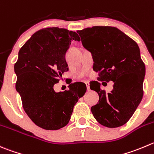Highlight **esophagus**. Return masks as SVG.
<instances>
[{
  "instance_id": "34e87169",
  "label": "esophagus",
  "mask_w": 154,
  "mask_h": 154,
  "mask_svg": "<svg viewBox=\"0 0 154 154\" xmlns=\"http://www.w3.org/2000/svg\"><path fill=\"white\" fill-rule=\"evenodd\" d=\"M86 88H87V90H90V86H89V83H88V82H86Z\"/></svg>"
}]
</instances>
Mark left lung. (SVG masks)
Wrapping results in <instances>:
<instances>
[{"label": "left lung", "mask_w": 154, "mask_h": 154, "mask_svg": "<svg viewBox=\"0 0 154 154\" xmlns=\"http://www.w3.org/2000/svg\"><path fill=\"white\" fill-rule=\"evenodd\" d=\"M83 46L92 53L93 70L98 81H91L90 89L99 100L91 107L95 120L102 126L117 128L126 124L143 98L145 65L138 44L112 26H93L77 31ZM115 83L110 93L100 89L99 81Z\"/></svg>", "instance_id": "obj_1"}]
</instances>
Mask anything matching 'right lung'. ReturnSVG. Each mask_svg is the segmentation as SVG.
Instances as JSON below:
<instances>
[{
	"mask_svg": "<svg viewBox=\"0 0 154 154\" xmlns=\"http://www.w3.org/2000/svg\"><path fill=\"white\" fill-rule=\"evenodd\" d=\"M72 41H80V37L65 28L39 30L21 47L14 65L16 89L24 110L37 126L47 130L66 126L74 106L86 91L81 82L71 83L64 92L53 89L68 70L65 53Z\"/></svg>",
	"mask_w": 154,
	"mask_h": 154,
	"instance_id": "1",
	"label": "right lung"
}]
</instances>
